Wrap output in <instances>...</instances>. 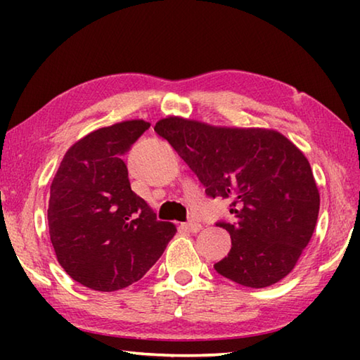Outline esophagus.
Wrapping results in <instances>:
<instances>
[{"mask_svg":"<svg viewBox=\"0 0 360 360\" xmlns=\"http://www.w3.org/2000/svg\"><path fill=\"white\" fill-rule=\"evenodd\" d=\"M182 229L187 230V231H192V233H197V231L202 230V224H198V222H186V224H182Z\"/></svg>","mask_w":360,"mask_h":360,"instance_id":"34e87169","label":"esophagus"}]
</instances>
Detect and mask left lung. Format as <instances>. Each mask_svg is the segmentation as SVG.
Masks as SVG:
<instances>
[{
  "label": "left lung",
  "mask_w": 360,
  "mask_h": 360,
  "mask_svg": "<svg viewBox=\"0 0 360 360\" xmlns=\"http://www.w3.org/2000/svg\"><path fill=\"white\" fill-rule=\"evenodd\" d=\"M154 130L172 144L212 198L230 202L233 224L219 275L246 288H268L294 270L319 214V188L308 158L271 129L217 127L168 115Z\"/></svg>",
  "instance_id": "left-lung-1"
}]
</instances>
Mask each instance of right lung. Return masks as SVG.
Wrapping results in <instances>:
<instances>
[{
  "label": "right lung",
  "instance_id": "1",
  "mask_svg": "<svg viewBox=\"0 0 360 360\" xmlns=\"http://www.w3.org/2000/svg\"><path fill=\"white\" fill-rule=\"evenodd\" d=\"M150 127L143 119L90 131L66 150L51 186L47 221L58 264L85 288L141 279L176 233L131 191L122 154Z\"/></svg>",
  "mask_w": 360,
  "mask_h": 360
}]
</instances>
